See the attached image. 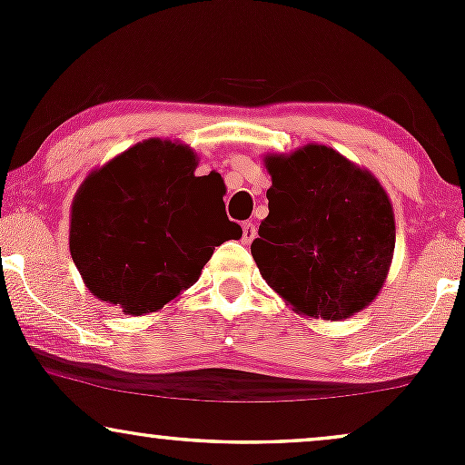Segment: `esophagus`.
Returning <instances> with one entry per match:
<instances>
[{"label":"esophagus","mask_w":465,"mask_h":465,"mask_svg":"<svg viewBox=\"0 0 465 465\" xmlns=\"http://www.w3.org/2000/svg\"><path fill=\"white\" fill-rule=\"evenodd\" d=\"M255 236H258V227H255L253 223H244V225H242V242L251 244V242H253Z\"/></svg>","instance_id":"esophagus-1"}]
</instances>
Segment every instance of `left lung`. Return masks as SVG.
Segmentation results:
<instances>
[{
    "label": "left lung",
    "mask_w": 465,
    "mask_h": 465,
    "mask_svg": "<svg viewBox=\"0 0 465 465\" xmlns=\"http://www.w3.org/2000/svg\"><path fill=\"white\" fill-rule=\"evenodd\" d=\"M269 216L251 255L277 295L325 322L370 306L385 284L396 247L387 192L370 170L334 148L306 143L266 154Z\"/></svg>",
    "instance_id": "8db88e82"
}]
</instances>
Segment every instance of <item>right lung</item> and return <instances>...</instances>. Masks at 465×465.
Segmentation results:
<instances>
[{
    "instance_id": "right-lung-1",
    "label": "right lung",
    "mask_w": 465,
    "mask_h": 465,
    "mask_svg": "<svg viewBox=\"0 0 465 465\" xmlns=\"http://www.w3.org/2000/svg\"><path fill=\"white\" fill-rule=\"evenodd\" d=\"M199 154L143 140L94 170L72 201L69 251L84 286L124 314L157 312L201 277L242 229L225 214L221 174L196 177Z\"/></svg>"
}]
</instances>
